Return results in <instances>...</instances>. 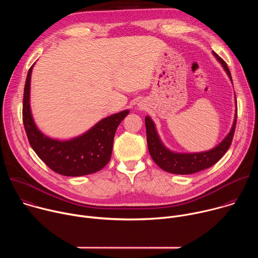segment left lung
Listing matches in <instances>:
<instances>
[{"label": "left lung", "instance_id": "left-lung-1", "mask_svg": "<svg viewBox=\"0 0 258 258\" xmlns=\"http://www.w3.org/2000/svg\"><path fill=\"white\" fill-rule=\"evenodd\" d=\"M217 61L222 64L223 68L227 72L228 77L233 83L231 72L227 63L220 58L217 54L212 52ZM236 102V113L234 122L230 133L226 136V138L220 142L214 148L204 151V152H196V153H177L169 150L164 146L160 137L157 133L154 121L150 116L147 115L145 117L146 132H147V144H148L149 153L153 159V161L163 170L174 173V174H191L198 172L200 170L206 169L212 165H214L224 154L228 151L233 141L236 121H237V100L235 96Z\"/></svg>", "mask_w": 258, "mask_h": 258}]
</instances>
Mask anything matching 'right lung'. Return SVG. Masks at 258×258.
Returning <instances> with one entry per match:
<instances>
[{
    "instance_id": "right-lung-1",
    "label": "right lung",
    "mask_w": 258,
    "mask_h": 258,
    "mask_svg": "<svg viewBox=\"0 0 258 258\" xmlns=\"http://www.w3.org/2000/svg\"><path fill=\"white\" fill-rule=\"evenodd\" d=\"M29 68L23 94L22 118L31 148L52 170L66 176H81L101 170L111 158L113 139L119 123L130 113L123 110L97 122L83 135L69 140L52 139L36 126L30 109Z\"/></svg>"
}]
</instances>
